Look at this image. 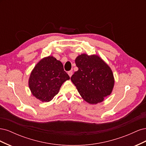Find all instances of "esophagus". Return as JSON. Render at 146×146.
Instances as JSON below:
<instances>
[{"label":"esophagus","mask_w":146,"mask_h":146,"mask_svg":"<svg viewBox=\"0 0 146 146\" xmlns=\"http://www.w3.org/2000/svg\"><path fill=\"white\" fill-rule=\"evenodd\" d=\"M68 75L69 76V77H71V76H72L73 72L72 71V70H69V71H68Z\"/></svg>","instance_id":"1"}]
</instances>
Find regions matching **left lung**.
I'll return each mask as SVG.
<instances>
[{
  "instance_id": "obj_1",
  "label": "left lung",
  "mask_w": 146,
  "mask_h": 146,
  "mask_svg": "<svg viewBox=\"0 0 146 146\" xmlns=\"http://www.w3.org/2000/svg\"><path fill=\"white\" fill-rule=\"evenodd\" d=\"M76 64L78 70L70 79L84 100L96 104L111 94L114 83L113 74L99 56L82 54L76 59Z\"/></svg>"
}]
</instances>
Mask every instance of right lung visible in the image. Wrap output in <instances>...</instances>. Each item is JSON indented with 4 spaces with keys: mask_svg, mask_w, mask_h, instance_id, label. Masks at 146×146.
Here are the masks:
<instances>
[{
    "mask_svg": "<svg viewBox=\"0 0 146 146\" xmlns=\"http://www.w3.org/2000/svg\"><path fill=\"white\" fill-rule=\"evenodd\" d=\"M70 79L61 61L49 56L35 66L29 78L32 94L42 102H49L58 93L62 84Z\"/></svg>",
    "mask_w": 146,
    "mask_h": 146,
    "instance_id": "add662e5",
    "label": "right lung"
}]
</instances>
